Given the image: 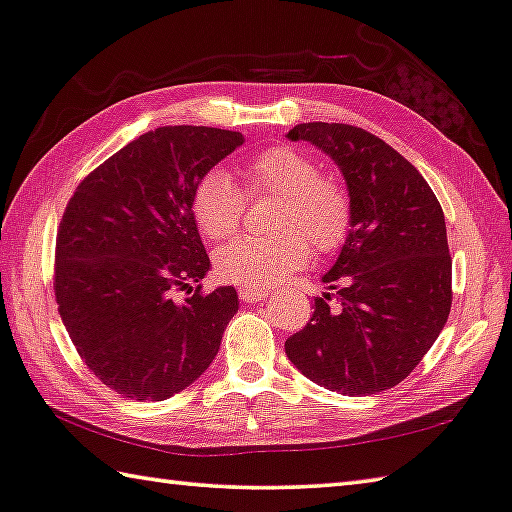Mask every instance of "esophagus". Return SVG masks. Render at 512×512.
Here are the masks:
<instances>
[{
  "instance_id": "obj_1",
  "label": "esophagus",
  "mask_w": 512,
  "mask_h": 512,
  "mask_svg": "<svg viewBox=\"0 0 512 512\" xmlns=\"http://www.w3.org/2000/svg\"><path fill=\"white\" fill-rule=\"evenodd\" d=\"M239 298L244 302H262L268 298V291L264 289H248V287H239Z\"/></svg>"
}]
</instances>
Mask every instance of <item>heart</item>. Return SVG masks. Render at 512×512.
Masks as SVG:
<instances>
[{
	"instance_id": "b5f03b06",
	"label": "heart",
	"mask_w": 512,
	"mask_h": 512,
	"mask_svg": "<svg viewBox=\"0 0 512 512\" xmlns=\"http://www.w3.org/2000/svg\"><path fill=\"white\" fill-rule=\"evenodd\" d=\"M248 196H280L271 219L273 235L241 237L216 250V271L237 287H268L305 266L309 246L316 255L339 250L352 228V201L339 178L320 173L318 160L289 144L266 146L237 162ZM246 196L228 173L207 171L192 194V214L203 235L223 241L235 235Z\"/></svg>"
}]
</instances>
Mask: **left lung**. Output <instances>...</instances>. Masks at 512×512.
Here are the masks:
<instances>
[{"label":"left lung","instance_id":"8db88e82","mask_svg":"<svg viewBox=\"0 0 512 512\" xmlns=\"http://www.w3.org/2000/svg\"><path fill=\"white\" fill-rule=\"evenodd\" d=\"M289 140L318 146L343 171L352 228L314 300L309 323L284 343L314 384L372 395L400 384L429 352L452 309L445 214L413 164L377 135L311 121Z\"/></svg>","mask_w":512,"mask_h":512}]
</instances>
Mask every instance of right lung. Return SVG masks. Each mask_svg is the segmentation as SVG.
<instances>
[{
  "label": "right lung",
  "instance_id": "obj_1",
  "mask_svg": "<svg viewBox=\"0 0 512 512\" xmlns=\"http://www.w3.org/2000/svg\"><path fill=\"white\" fill-rule=\"evenodd\" d=\"M239 144L241 133L221 128H155L69 198L56 235L58 314L88 370L121 397L183 391L210 368L237 314L235 287L203 291L210 257L192 194Z\"/></svg>",
  "mask_w": 512,
  "mask_h": 512
}]
</instances>
